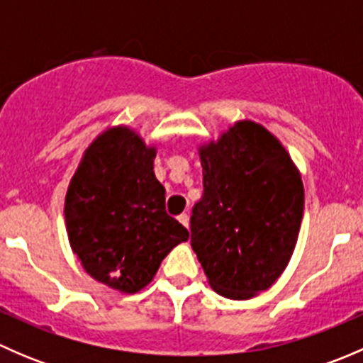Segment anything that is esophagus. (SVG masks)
Wrapping results in <instances>:
<instances>
[{
  "mask_svg": "<svg viewBox=\"0 0 363 363\" xmlns=\"http://www.w3.org/2000/svg\"><path fill=\"white\" fill-rule=\"evenodd\" d=\"M177 219H179V223H181L182 226H186V228H189V218H188V214L177 216Z\"/></svg>",
  "mask_w": 363,
  "mask_h": 363,
  "instance_id": "1",
  "label": "esophagus"
}]
</instances>
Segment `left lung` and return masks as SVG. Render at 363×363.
Returning <instances> with one entry per match:
<instances>
[{
  "instance_id": "1",
  "label": "left lung",
  "mask_w": 363,
  "mask_h": 363,
  "mask_svg": "<svg viewBox=\"0 0 363 363\" xmlns=\"http://www.w3.org/2000/svg\"><path fill=\"white\" fill-rule=\"evenodd\" d=\"M199 155L203 195L193 207L191 247L216 294L252 298L294 255L302 177L283 144L255 121H237Z\"/></svg>"
}]
</instances>
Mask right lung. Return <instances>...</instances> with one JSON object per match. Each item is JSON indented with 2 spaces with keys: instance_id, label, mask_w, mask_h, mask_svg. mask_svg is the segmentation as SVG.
Here are the masks:
<instances>
[{
  "instance_id": "add662e5",
  "label": "right lung",
  "mask_w": 363,
  "mask_h": 363,
  "mask_svg": "<svg viewBox=\"0 0 363 363\" xmlns=\"http://www.w3.org/2000/svg\"><path fill=\"white\" fill-rule=\"evenodd\" d=\"M156 147L128 126L107 128L69 181L65 219L72 251L98 283L137 294L189 232L164 211Z\"/></svg>"
}]
</instances>
